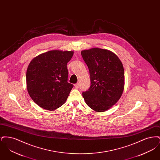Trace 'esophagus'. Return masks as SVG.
<instances>
[{
    "label": "esophagus",
    "instance_id": "esophagus-1",
    "mask_svg": "<svg viewBox=\"0 0 160 160\" xmlns=\"http://www.w3.org/2000/svg\"><path fill=\"white\" fill-rule=\"evenodd\" d=\"M74 87H75L76 89H78V87H79V83H77L75 84H74Z\"/></svg>",
    "mask_w": 160,
    "mask_h": 160
}]
</instances>
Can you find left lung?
<instances>
[{"instance_id": "1", "label": "left lung", "mask_w": 160, "mask_h": 160, "mask_svg": "<svg viewBox=\"0 0 160 160\" xmlns=\"http://www.w3.org/2000/svg\"><path fill=\"white\" fill-rule=\"evenodd\" d=\"M90 74L91 86L82 95L87 105L105 112L121 98L124 88V69L119 58L108 50L93 48L81 52Z\"/></svg>"}]
</instances>
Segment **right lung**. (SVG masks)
<instances>
[{
	"instance_id": "add662e5",
	"label": "right lung",
	"mask_w": 160,
	"mask_h": 160,
	"mask_svg": "<svg viewBox=\"0 0 160 160\" xmlns=\"http://www.w3.org/2000/svg\"><path fill=\"white\" fill-rule=\"evenodd\" d=\"M72 51L52 50L31 61L26 72L28 93L39 106L54 110L66 101L73 84L68 82L67 64Z\"/></svg>"
}]
</instances>
